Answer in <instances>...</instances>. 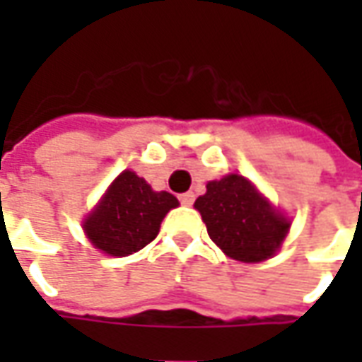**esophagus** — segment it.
<instances>
[{
	"label": "esophagus",
	"mask_w": 362,
	"mask_h": 362,
	"mask_svg": "<svg viewBox=\"0 0 362 362\" xmlns=\"http://www.w3.org/2000/svg\"><path fill=\"white\" fill-rule=\"evenodd\" d=\"M178 199H180L182 205H192L194 204V199H196V196H194L192 192H186V194H180V197H178Z\"/></svg>",
	"instance_id": "obj_1"
}]
</instances>
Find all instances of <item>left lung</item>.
I'll return each mask as SVG.
<instances>
[{"label":"left lung","mask_w":362,"mask_h":362,"mask_svg":"<svg viewBox=\"0 0 362 362\" xmlns=\"http://www.w3.org/2000/svg\"><path fill=\"white\" fill-rule=\"evenodd\" d=\"M194 207L202 213L213 243L240 262L272 258L288 230V221L238 174L209 182Z\"/></svg>","instance_id":"obj_1"}]
</instances>
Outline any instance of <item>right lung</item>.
<instances>
[{
	"label": "right lung",
	"instance_id": "right-lung-1",
	"mask_svg": "<svg viewBox=\"0 0 362 362\" xmlns=\"http://www.w3.org/2000/svg\"><path fill=\"white\" fill-rule=\"evenodd\" d=\"M176 205L173 194L153 192L137 174L124 170L85 221V233L98 250L129 256L157 238L160 221Z\"/></svg>",
	"mask_w": 362,
	"mask_h": 362
}]
</instances>
